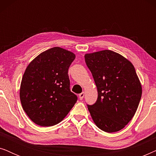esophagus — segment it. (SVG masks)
I'll return each mask as SVG.
<instances>
[{"label":"esophagus","instance_id":"34e87169","mask_svg":"<svg viewBox=\"0 0 156 156\" xmlns=\"http://www.w3.org/2000/svg\"><path fill=\"white\" fill-rule=\"evenodd\" d=\"M84 97V91H82V92L80 94V95H79V98H80V100H82Z\"/></svg>","mask_w":156,"mask_h":156}]
</instances>
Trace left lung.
Masks as SVG:
<instances>
[{"label":"left lung","instance_id":"8db88e82","mask_svg":"<svg viewBox=\"0 0 156 156\" xmlns=\"http://www.w3.org/2000/svg\"><path fill=\"white\" fill-rule=\"evenodd\" d=\"M98 91L97 101L87 105L97 126L107 133L121 130L133 118L142 94L135 68L129 60L112 50L84 55Z\"/></svg>","mask_w":156,"mask_h":156}]
</instances>
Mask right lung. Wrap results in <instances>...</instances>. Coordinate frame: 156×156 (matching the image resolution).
<instances>
[{
	"label": "right lung",
	"instance_id": "obj_1",
	"mask_svg": "<svg viewBox=\"0 0 156 156\" xmlns=\"http://www.w3.org/2000/svg\"><path fill=\"white\" fill-rule=\"evenodd\" d=\"M75 55L55 47L35 57L23 74L20 99L34 123L52 126L65 119L77 101L70 91L68 69Z\"/></svg>",
	"mask_w": 156,
	"mask_h": 156
}]
</instances>
